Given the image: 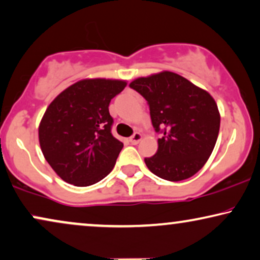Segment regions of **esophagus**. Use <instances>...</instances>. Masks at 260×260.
Instances as JSON below:
<instances>
[{"label": "esophagus", "instance_id": "34e87169", "mask_svg": "<svg viewBox=\"0 0 260 260\" xmlns=\"http://www.w3.org/2000/svg\"><path fill=\"white\" fill-rule=\"evenodd\" d=\"M141 138H142V135L140 133H135L133 136L130 137V142L133 144H137L141 141Z\"/></svg>", "mask_w": 260, "mask_h": 260}]
</instances>
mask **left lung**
Instances as JSON below:
<instances>
[{"mask_svg": "<svg viewBox=\"0 0 260 260\" xmlns=\"http://www.w3.org/2000/svg\"><path fill=\"white\" fill-rule=\"evenodd\" d=\"M147 100L151 124L161 134L157 151L144 162L151 173L170 181L196 174L207 162L220 131V113L205 90L171 72L130 83Z\"/></svg>", "mask_w": 260, "mask_h": 260, "instance_id": "obj_1", "label": "left lung"}]
</instances>
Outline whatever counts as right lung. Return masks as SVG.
<instances>
[{
    "label": "right lung",
    "instance_id": "add662e5",
    "mask_svg": "<svg viewBox=\"0 0 260 260\" xmlns=\"http://www.w3.org/2000/svg\"><path fill=\"white\" fill-rule=\"evenodd\" d=\"M125 86L119 80H82L49 105L39 125L40 148L64 181L89 186L113 170L123 143L111 133L109 105Z\"/></svg>",
    "mask_w": 260,
    "mask_h": 260
}]
</instances>
